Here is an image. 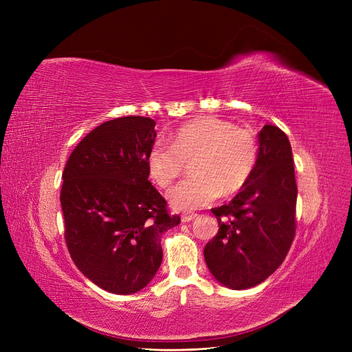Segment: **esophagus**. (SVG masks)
<instances>
[{
	"label": "esophagus",
	"mask_w": 352,
	"mask_h": 352,
	"mask_svg": "<svg viewBox=\"0 0 352 352\" xmlns=\"http://www.w3.org/2000/svg\"><path fill=\"white\" fill-rule=\"evenodd\" d=\"M195 217H197L195 212H184V214L180 216V220H182V223H189V221H192Z\"/></svg>",
	"instance_id": "esophagus-1"
}]
</instances>
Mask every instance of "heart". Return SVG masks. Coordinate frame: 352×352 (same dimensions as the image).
<instances>
[{
  "mask_svg": "<svg viewBox=\"0 0 352 352\" xmlns=\"http://www.w3.org/2000/svg\"><path fill=\"white\" fill-rule=\"evenodd\" d=\"M172 145L155 141L146 154L148 175L166 188L190 162L194 177L167 190L168 204L189 211L208 206L220 192L232 195L248 182L258 162V142L245 127L219 117L204 116L190 120L170 135Z\"/></svg>",
  "mask_w": 352,
  "mask_h": 352,
  "instance_id": "heart-1",
  "label": "heart"
}]
</instances>
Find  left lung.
Returning a JSON list of instances; mask_svg holds the SVG:
<instances>
[{"label":"left lung","instance_id":"left-lung-1","mask_svg":"<svg viewBox=\"0 0 352 352\" xmlns=\"http://www.w3.org/2000/svg\"><path fill=\"white\" fill-rule=\"evenodd\" d=\"M296 182L291 142L278 126L258 132V162L229 204L211 208L219 232L204 248L210 273L230 289L264 282L295 236Z\"/></svg>","mask_w":352,"mask_h":352}]
</instances>
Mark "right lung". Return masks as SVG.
<instances>
[{"mask_svg":"<svg viewBox=\"0 0 352 352\" xmlns=\"http://www.w3.org/2000/svg\"><path fill=\"white\" fill-rule=\"evenodd\" d=\"M155 122L129 116L95 127L63 172L60 202L72 260L101 289L129 295L153 280L162 235L180 223L148 180Z\"/></svg>","mask_w":352,"mask_h":352,"instance_id":"1","label":"right lung"}]
</instances>
